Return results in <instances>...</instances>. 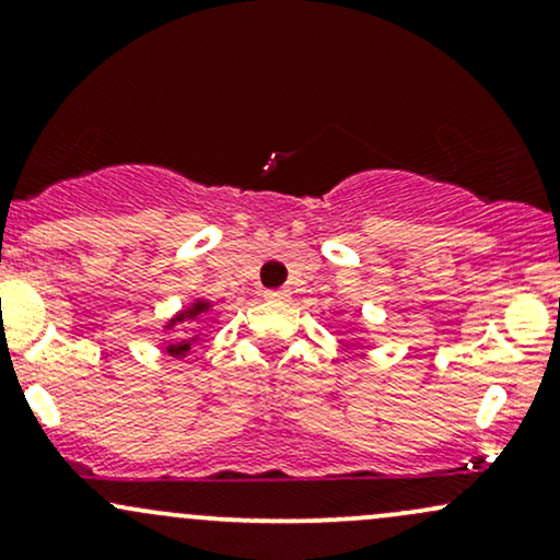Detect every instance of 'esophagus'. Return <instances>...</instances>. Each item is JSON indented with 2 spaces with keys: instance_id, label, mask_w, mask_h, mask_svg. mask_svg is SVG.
<instances>
[{
  "instance_id": "esophagus-1",
  "label": "esophagus",
  "mask_w": 560,
  "mask_h": 560,
  "mask_svg": "<svg viewBox=\"0 0 560 560\" xmlns=\"http://www.w3.org/2000/svg\"><path fill=\"white\" fill-rule=\"evenodd\" d=\"M262 298L268 302H279V305H284V302H289V298H292V292H289V289H268Z\"/></svg>"
}]
</instances>
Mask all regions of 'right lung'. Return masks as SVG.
<instances>
[{
	"label": "right lung",
	"instance_id": "add662e5",
	"mask_svg": "<svg viewBox=\"0 0 560 560\" xmlns=\"http://www.w3.org/2000/svg\"><path fill=\"white\" fill-rule=\"evenodd\" d=\"M215 302L205 300V298H195L191 302H186L182 305V311H176L168 320H163V331H178L182 326H195V324H202L205 316L208 313H213ZM202 342V334H191V337H182L176 339V342H171L165 347V355L173 358V361H184V358H189V352L195 350V345Z\"/></svg>",
	"mask_w": 560,
	"mask_h": 560
}]
</instances>
